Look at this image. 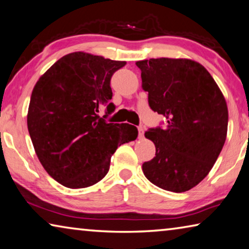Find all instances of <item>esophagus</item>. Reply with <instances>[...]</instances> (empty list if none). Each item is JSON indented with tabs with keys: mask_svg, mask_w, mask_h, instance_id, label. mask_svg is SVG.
I'll use <instances>...</instances> for the list:
<instances>
[{
	"mask_svg": "<svg viewBox=\"0 0 249 249\" xmlns=\"http://www.w3.org/2000/svg\"><path fill=\"white\" fill-rule=\"evenodd\" d=\"M139 137H140V139H143V137H144L143 126H139Z\"/></svg>",
	"mask_w": 249,
	"mask_h": 249,
	"instance_id": "obj_1",
	"label": "esophagus"
}]
</instances>
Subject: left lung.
<instances>
[{"label":"left lung","instance_id":"obj_1","mask_svg":"<svg viewBox=\"0 0 249 249\" xmlns=\"http://www.w3.org/2000/svg\"><path fill=\"white\" fill-rule=\"evenodd\" d=\"M136 65L149 107L166 118L164 128L145 132L156 153L143 164L144 175L165 191H189L207 176L222 152L226 101L208 71L195 61L160 57Z\"/></svg>","mask_w":249,"mask_h":249}]
</instances>
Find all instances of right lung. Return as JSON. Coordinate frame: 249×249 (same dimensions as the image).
I'll use <instances>...</instances> for the list:
<instances>
[{"label": "right lung", "instance_id": "obj_1", "mask_svg": "<svg viewBox=\"0 0 249 249\" xmlns=\"http://www.w3.org/2000/svg\"><path fill=\"white\" fill-rule=\"evenodd\" d=\"M125 64L74 52L55 62L35 84L27 128L43 167L63 186L96 184L107 174L118 146L136 140L135 126L104 120L115 109L109 102L110 77ZM102 105L108 112L100 118Z\"/></svg>", "mask_w": 249, "mask_h": 249}]
</instances>
